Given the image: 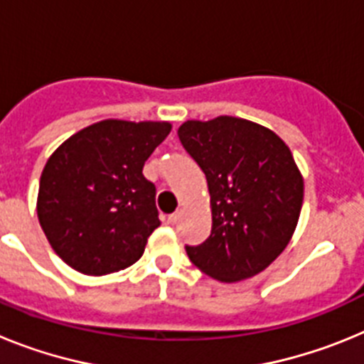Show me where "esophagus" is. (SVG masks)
Masks as SVG:
<instances>
[{"mask_svg": "<svg viewBox=\"0 0 364 364\" xmlns=\"http://www.w3.org/2000/svg\"><path fill=\"white\" fill-rule=\"evenodd\" d=\"M180 215H182L180 211H175V213H171L169 217H167V222H169V224L173 226V224H176V222L180 220Z\"/></svg>", "mask_w": 364, "mask_h": 364, "instance_id": "1", "label": "esophagus"}]
</instances>
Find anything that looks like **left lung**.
I'll return each mask as SVG.
<instances>
[{
	"label": "left lung",
	"instance_id": "obj_1",
	"mask_svg": "<svg viewBox=\"0 0 364 364\" xmlns=\"http://www.w3.org/2000/svg\"><path fill=\"white\" fill-rule=\"evenodd\" d=\"M184 149L204 171L211 197V235L186 246L200 272L222 282L250 279L282 253L304 197L290 147L273 131L244 118L188 120Z\"/></svg>",
	"mask_w": 364,
	"mask_h": 364
}]
</instances>
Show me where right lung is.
<instances>
[{"instance_id":"add662e5","label":"right lung","mask_w":364,"mask_h":364,"mask_svg":"<svg viewBox=\"0 0 364 364\" xmlns=\"http://www.w3.org/2000/svg\"><path fill=\"white\" fill-rule=\"evenodd\" d=\"M169 122L102 120L47 160L38 191L41 230L63 262L85 275L134 264L160 226L156 188L142 169Z\"/></svg>"}]
</instances>
